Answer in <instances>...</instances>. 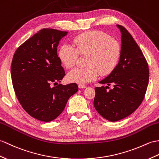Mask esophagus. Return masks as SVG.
Segmentation results:
<instances>
[{"mask_svg": "<svg viewBox=\"0 0 159 159\" xmlns=\"http://www.w3.org/2000/svg\"><path fill=\"white\" fill-rule=\"evenodd\" d=\"M78 86H79V89H84V88L87 87L85 85H84V84H79Z\"/></svg>", "mask_w": 159, "mask_h": 159, "instance_id": "1", "label": "esophagus"}]
</instances>
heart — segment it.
Returning a JSON list of instances; mask_svg holds the SVG:
<instances>
[{
  "mask_svg": "<svg viewBox=\"0 0 159 159\" xmlns=\"http://www.w3.org/2000/svg\"><path fill=\"white\" fill-rule=\"evenodd\" d=\"M75 47L64 44L58 51L60 61L66 68L76 64L79 55H87L86 68H77L68 75L73 83L84 84L93 81L99 75H109L115 68L120 55V45L116 39L101 31H89L81 34L73 40Z\"/></svg>",
  "mask_w": 159,
  "mask_h": 159,
  "instance_id": "1",
  "label": "heart"
}]
</instances>
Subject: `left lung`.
Wrapping results in <instances>:
<instances>
[{
  "label": "left lung",
  "mask_w": 159,
  "mask_h": 159,
  "mask_svg": "<svg viewBox=\"0 0 159 159\" xmlns=\"http://www.w3.org/2000/svg\"><path fill=\"white\" fill-rule=\"evenodd\" d=\"M121 32L119 64L110 75L99 82L106 87L95 88L93 105L105 119L117 121L130 115L142 104L149 80L148 64L142 51L126 29L117 25ZM112 84L114 87L107 90Z\"/></svg>",
  "instance_id": "1"
}]
</instances>
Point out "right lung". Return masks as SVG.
Instances as JSON below:
<instances>
[{
  "instance_id": "1",
  "label": "right lung",
  "mask_w": 159,
  "mask_h": 159,
  "mask_svg": "<svg viewBox=\"0 0 159 159\" xmlns=\"http://www.w3.org/2000/svg\"><path fill=\"white\" fill-rule=\"evenodd\" d=\"M67 34L42 29L22 43L13 55L11 75L15 93L25 111L40 121L56 119L78 91L76 83L52 87L66 75L57 47Z\"/></svg>"
}]
</instances>
